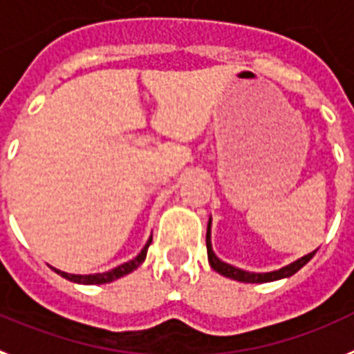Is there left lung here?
I'll return each instance as SVG.
<instances>
[{
  "instance_id": "left-lung-1",
  "label": "left lung",
  "mask_w": 354,
  "mask_h": 354,
  "mask_svg": "<svg viewBox=\"0 0 354 354\" xmlns=\"http://www.w3.org/2000/svg\"><path fill=\"white\" fill-rule=\"evenodd\" d=\"M209 224H212V221H209ZM209 224H208V232H206V248H208V261H209V266H212L213 270L217 271V273H221V275L227 277V279H233V280H239V282H273V280H279V279H286V277H291L295 275L297 271L300 270V268H304V266L308 264L311 259H313L315 251L313 253H309V255L302 257V259H299L297 262H293V264L286 266V268H282V270L279 271H271V273H248V271H242L239 270V268H233V266L226 264V262H223L221 259H217L215 257V253H213L212 250V242H209Z\"/></svg>"
}]
</instances>
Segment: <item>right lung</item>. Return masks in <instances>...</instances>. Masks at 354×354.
<instances>
[{
    "instance_id": "1",
    "label": "right lung",
    "mask_w": 354,
    "mask_h": 354,
    "mask_svg": "<svg viewBox=\"0 0 354 354\" xmlns=\"http://www.w3.org/2000/svg\"><path fill=\"white\" fill-rule=\"evenodd\" d=\"M150 244H151V239L146 242V246L142 248L141 253H139V255H137L133 261L119 266V268H115V270H112V271H106V273H95V275H70V273H63V271L54 270V268H52V270H54L55 273H59L63 279L70 280V282H77V284H106V282H112V280H115V279H121V277L128 275V273H131L133 270H137V268H139V266L145 262L146 251H148V246H150Z\"/></svg>"
}]
</instances>
